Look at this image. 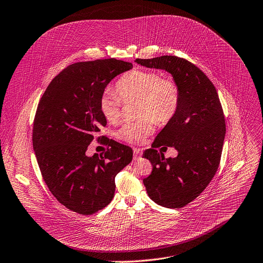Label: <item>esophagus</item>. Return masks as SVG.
Returning <instances> with one entry per match:
<instances>
[{"mask_svg":"<svg viewBox=\"0 0 263 263\" xmlns=\"http://www.w3.org/2000/svg\"><path fill=\"white\" fill-rule=\"evenodd\" d=\"M133 154H134V155H133L134 159H138V158L140 157V155H141V154H140V150H139L138 148H134V149H133Z\"/></svg>","mask_w":263,"mask_h":263,"instance_id":"esophagus-1","label":"esophagus"}]
</instances>
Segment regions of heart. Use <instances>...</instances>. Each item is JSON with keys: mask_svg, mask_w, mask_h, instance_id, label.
Wrapping results in <instances>:
<instances>
[{"mask_svg": "<svg viewBox=\"0 0 263 263\" xmlns=\"http://www.w3.org/2000/svg\"><path fill=\"white\" fill-rule=\"evenodd\" d=\"M116 91L107 89L99 100V110L109 123H116L124 103L137 102L138 119L123 124L117 138L129 144H140L154 132L155 124H166L176 115L180 104L177 82L162 77L159 71L135 68L119 78Z\"/></svg>", "mask_w": 263, "mask_h": 263, "instance_id": "b5f03b06", "label": "heart"}]
</instances>
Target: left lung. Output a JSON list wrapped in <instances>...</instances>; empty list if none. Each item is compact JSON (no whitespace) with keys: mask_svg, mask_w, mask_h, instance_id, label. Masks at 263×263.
Wrapping results in <instances>:
<instances>
[{"mask_svg":"<svg viewBox=\"0 0 263 263\" xmlns=\"http://www.w3.org/2000/svg\"><path fill=\"white\" fill-rule=\"evenodd\" d=\"M135 62L164 69L179 86L176 115L156 136L152 148L142 154L153 166L142 181L154 202L180 209L197 198L217 172L226 135L223 110L216 88L193 63L175 55ZM164 144L174 146L179 155L164 159L155 149Z\"/></svg>","mask_w":263,"mask_h":263,"instance_id":"8db88e82","label":"left lung"}]
</instances>
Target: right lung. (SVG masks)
<instances>
[{
  "instance_id": "add662e5",
  "label": "right lung",
  "mask_w": 263,
  "mask_h": 263,
  "mask_svg": "<svg viewBox=\"0 0 263 263\" xmlns=\"http://www.w3.org/2000/svg\"><path fill=\"white\" fill-rule=\"evenodd\" d=\"M116 59L78 62L63 69L39 102L32 145L45 183L68 210L91 215L107 206L115 176L132 160L130 147L113 141L99 157L86 155L107 121L99 100L116 76L132 68Z\"/></svg>"
}]
</instances>
